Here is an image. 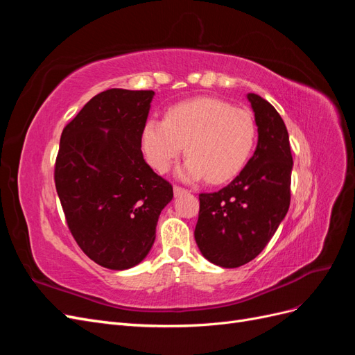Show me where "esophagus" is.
I'll return each mask as SVG.
<instances>
[{"label":"esophagus","instance_id":"obj_1","mask_svg":"<svg viewBox=\"0 0 355 355\" xmlns=\"http://www.w3.org/2000/svg\"><path fill=\"white\" fill-rule=\"evenodd\" d=\"M173 191H175V196H180V194H185V192H188V189L182 188V187H178V185L173 187Z\"/></svg>","mask_w":355,"mask_h":355}]
</instances>
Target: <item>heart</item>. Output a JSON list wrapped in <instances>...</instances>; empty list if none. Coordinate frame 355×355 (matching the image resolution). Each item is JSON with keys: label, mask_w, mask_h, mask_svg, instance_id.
Wrapping results in <instances>:
<instances>
[{"label": "heart", "mask_w": 355, "mask_h": 355, "mask_svg": "<svg viewBox=\"0 0 355 355\" xmlns=\"http://www.w3.org/2000/svg\"><path fill=\"white\" fill-rule=\"evenodd\" d=\"M257 139L253 114L216 98H197L167 110L164 120H148L142 149L148 163L159 173L184 151L189 157L179 176L187 180L207 178L223 184L249 163Z\"/></svg>", "instance_id": "obj_1"}]
</instances>
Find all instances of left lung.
<instances>
[{
  "label": "left lung",
  "instance_id": "1",
  "mask_svg": "<svg viewBox=\"0 0 355 355\" xmlns=\"http://www.w3.org/2000/svg\"><path fill=\"white\" fill-rule=\"evenodd\" d=\"M257 125V146L230 185L200 194L196 241L214 265L253 261L272 239L290 206L293 158L283 118L259 94H247Z\"/></svg>",
  "mask_w": 355,
  "mask_h": 355
}]
</instances>
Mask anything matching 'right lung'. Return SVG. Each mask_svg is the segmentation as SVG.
<instances>
[{
	"instance_id": "right-lung-1",
	"label": "right lung",
	"mask_w": 355,
	"mask_h": 355,
	"mask_svg": "<svg viewBox=\"0 0 355 355\" xmlns=\"http://www.w3.org/2000/svg\"><path fill=\"white\" fill-rule=\"evenodd\" d=\"M154 94L105 90L60 136L55 184L68 228L80 249L110 270L145 259L159 213L173 198V187L145 163L141 149Z\"/></svg>"
}]
</instances>
